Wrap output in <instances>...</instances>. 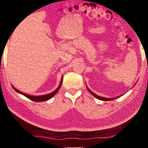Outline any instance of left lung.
Here are the masks:
<instances>
[{
	"mask_svg": "<svg viewBox=\"0 0 148 148\" xmlns=\"http://www.w3.org/2000/svg\"><path fill=\"white\" fill-rule=\"evenodd\" d=\"M87 89H88V91L91 92V93L93 95V96L95 97V98H97V99H99V100H101V101H113V100H114V99H117L118 98V97H116V98H115V99H109V98H105V97H100V96H99V95H96L95 93H94L93 92H92L91 90H90L88 87H87Z\"/></svg>",
	"mask_w": 148,
	"mask_h": 148,
	"instance_id": "8db88e82",
	"label": "left lung"
}]
</instances>
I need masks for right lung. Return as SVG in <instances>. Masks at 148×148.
<instances>
[{
	"label": "right lung",
	"mask_w": 148,
	"mask_h": 148,
	"mask_svg": "<svg viewBox=\"0 0 148 148\" xmlns=\"http://www.w3.org/2000/svg\"><path fill=\"white\" fill-rule=\"evenodd\" d=\"M62 83V78H61V82H60V84H59V87H57V88L56 90H55L54 91H53V92H51V93H49V94L40 95V96H32V95H27L26 93H24V92H23L19 91V90H17L16 88H15V87L13 86H12V87H13V89L16 92H19V93H20V94L24 95L25 97H26L27 98H28L29 99L31 100V101H35V102H42V101H47V100H49L50 99H51L52 97H53L54 95H56L57 92H58V91H59V89H60V87H61V86Z\"/></svg>",
	"instance_id": "obj_1"
}]
</instances>
